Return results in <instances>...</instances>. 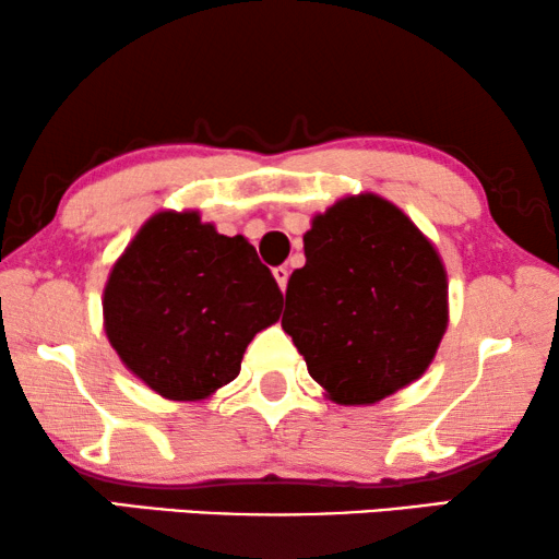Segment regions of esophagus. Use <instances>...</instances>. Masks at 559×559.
<instances>
[{
    "label": "esophagus",
    "instance_id": "1",
    "mask_svg": "<svg viewBox=\"0 0 559 559\" xmlns=\"http://www.w3.org/2000/svg\"><path fill=\"white\" fill-rule=\"evenodd\" d=\"M274 280H277V285H280V289H282V293H285V289H287V280H289V270H287V266H274Z\"/></svg>",
    "mask_w": 559,
    "mask_h": 559
}]
</instances>
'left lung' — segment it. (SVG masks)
Returning a JSON list of instances; mask_svg holds the SVG:
<instances>
[{"label":"left lung","mask_w":559,"mask_h":559,"mask_svg":"<svg viewBox=\"0 0 559 559\" xmlns=\"http://www.w3.org/2000/svg\"><path fill=\"white\" fill-rule=\"evenodd\" d=\"M282 328L338 404H373L430 366L448 328L438 251L384 198L338 201L302 236Z\"/></svg>","instance_id":"left-lung-1"}]
</instances>
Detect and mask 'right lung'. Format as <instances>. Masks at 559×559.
<instances>
[{"mask_svg": "<svg viewBox=\"0 0 559 559\" xmlns=\"http://www.w3.org/2000/svg\"><path fill=\"white\" fill-rule=\"evenodd\" d=\"M282 293L243 236L195 211L157 213L104 289V320L129 371L167 400H205L241 371L243 350L277 323Z\"/></svg>", "mask_w": 559, "mask_h": 559, "instance_id": "right-lung-1", "label": "right lung"}]
</instances>
